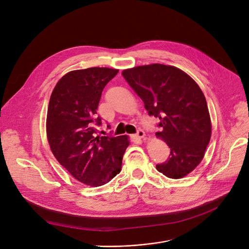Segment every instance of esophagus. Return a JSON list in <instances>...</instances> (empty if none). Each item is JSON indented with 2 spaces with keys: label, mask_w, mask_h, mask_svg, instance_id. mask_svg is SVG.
<instances>
[{
  "label": "esophagus",
  "mask_w": 249,
  "mask_h": 249,
  "mask_svg": "<svg viewBox=\"0 0 249 249\" xmlns=\"http://www.w3.org/2000/svg\"><path fill=\"white\" fill-rule=\"evenodd\" d=\"M136 137H138V138H140V139L145 138V132L143 131L142 129H139L138 131H137V133H136Z\"/></svg>",
  "instance_id": "obj_1"
}]
</instances>
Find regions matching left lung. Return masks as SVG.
Wrapping results in <instances>:
<instances>
[{"instance_id": "1", "label": "left lung", "mask_w": 249, "mask_h": 249, "mask_svg": "<svg viewBox=\"0 0 249 249\" xmlns=\"http://www.w3.org/2000/svg\"><path fill=\"white\" fill-rule=\"evenodd\" d=\"M150 116L160 120L156 136L171 148L168 160L156 169L171 178L188 176L202 161L210 142L212 125L206 98L193 78L181 70L160 63L122 71Z\"/></svg>"}]
</instances>
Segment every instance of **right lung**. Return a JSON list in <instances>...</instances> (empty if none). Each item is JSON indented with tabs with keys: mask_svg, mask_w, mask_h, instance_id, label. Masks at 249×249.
Wrapping results in <instances>:
<instances>
[{
	"mask_svg": "<svg viewBox=\"0 0 249 249\" xmlns=\"http://www.w3.org/2000/svg\"><path fill=\"white\" fill-rule=\"evenodd\" d=\"M118 70L89 68L64 74L52 91L46 119L50 149L78 181L90 187L109 182L121 172L128 136H96L94 123L102 91Z\"/></svg>",
	"mask_w": 249,
	"mask_h": 249,
	"instance_id": "add662e5",
	"label": "right lung"
}]
</instances>
